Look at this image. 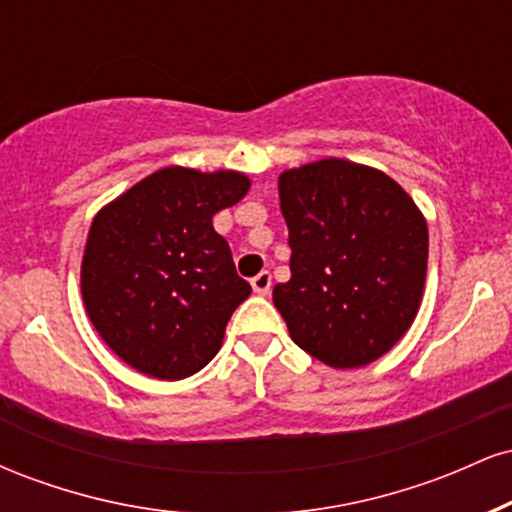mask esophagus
Masks as SVG:
<instances>
[{"label":"esophagus","instance_id":"1","mask_svg":"<svg viewBox=\"0 0 512 512\" xmlns=\"http://www.w3.org/2000/svg\"><path fill=\"white\" fill-rule=\"evenodd\" d=\"M252 289H255L257 296H269L272 291V274L269 272H260L252 279Z\"/></svg>","mask_w":512,"mask_h":512}]
</instances>
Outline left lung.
Wrapping results in <instances>:
<instances>
[{"mask_svg":"<svg viewBox=\"0 0 512 512\" xmlns=\"http://www.w3.org/2000/svg\"><path fill=\"white\" fill-rule=\"evenodd\" d=\"M291 279L274 305L291 339L332 368H363L395 346L421 308L428 226L383 170L322 158L279 175Z\"/></svg>","mask_w":512,"mask_h":512,"instance_id":"obj_1","label":"left lung"}]
</instances>
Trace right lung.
<instances>
[{"instance_id": "1", "label": "right lung", "mask_w": 512, "mask_h": 512, "mask_svg": "<svg viewBox=\"0 0 512 512\" xmlns=\"http://www.w3.org/2000/svg\"><path fill=\"white\" fill-rule=\"evenodd\" d=\"M248 190L250 178L238 170L168 166L93 216L81 298L127 366L182 380L219 354L233 310L252 289L211 221Z\"/></svg>"}]
</instances>
